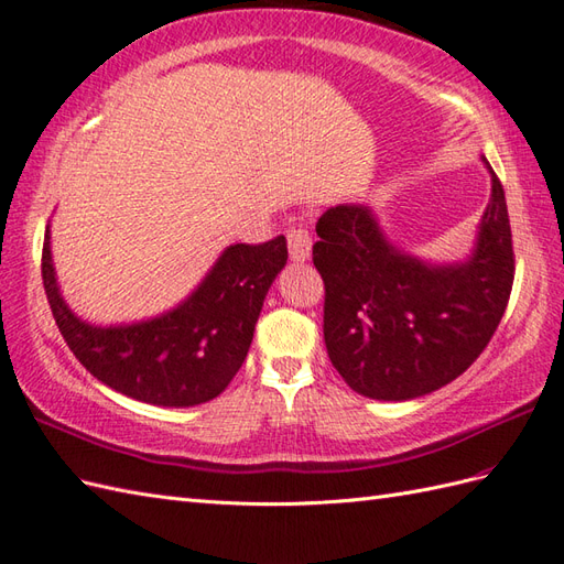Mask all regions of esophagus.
Wrapping results in <instances>:
<instances>
[{
  "label": "esophagus",
  "mask_w": 564,
  "mask_h": 564,
  "mask_svg": "<svg viewBox=\"0 0 564 564\" xmlns=\"http://www.w3.org/2000/svg\"><path fill=\"white\" fill-rule=\"evenodd\" d=\"M288 252H291V261H295V264H305L310 259L312 238L303 226L288 230Z\"/></svg>",
  "instance_id": "obj_1"
}]
</instances>
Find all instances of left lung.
I'll return each mask as SVG.
<instances>
[{
	"label": "left lung",
	"mask_w": 564,
	"mask_h": 564,
	"mask_svg": "<svg viewBox=\"0 0 564 564\" xmlns=\"http://www.w3.org/2000/svg\"><path fill=\"white\" fill-rule=\"evenodd\" d=\"M490 199L470 252L432 261L389 240L368 204H336L317 220L324 344L358 394L409 401L470 368L500 324L514 281L512 230L486 155Z\"/></svg>",
	"instance_id": "obj_1"
}]
</instances>
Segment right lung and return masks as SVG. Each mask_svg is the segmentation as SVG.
Returning a JSON list of instances; mask_svg holds the SVG:
<instances>
[{
	"mask_svg": "<svg viewBox=\"0 0 564 564\" xmlns=\"http://www.w3.org/2000/svg\"><path fill=\"white\" fill-rule=\"evenodd\" d=\"M285 261L283 235L264 245H230L175 307L139 322L96 324L78 317L62 295L47 226L43 285L64 341L90 375L129 399L189 409L216 399L242 368Z\"/></svg>",
	"mask_w": 564,
	"mask_h": 564,
	"instance_id": "add662e5",
	"label": "right lung"
}]
</instances>
